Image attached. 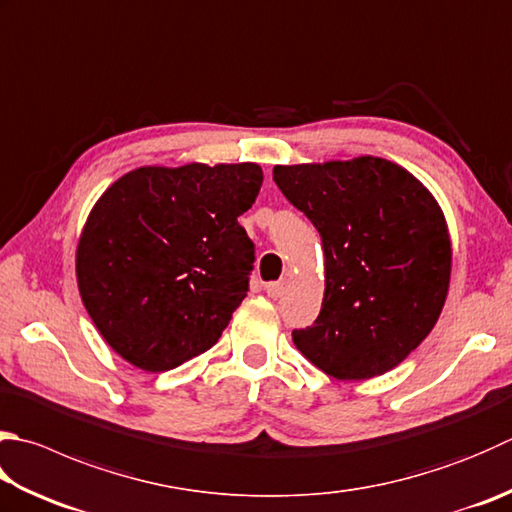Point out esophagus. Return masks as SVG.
Instances as JSON below:
<instances>
[{"label":"esophagus","mask_w":512,"mask_h":512,"mask_svg":"<svg viewBox=\"0 0 512 512\" xmlns=\"http://www.w3.org/2000/svg\"><path fill=\"white\" fill-rule=\"evenodd\" d=\"M287 287H289L287 278H281V281H274V283H267L265 285L269 298H281L287 292Z\"/></svg>","instance_id":"1"}]
</instances>
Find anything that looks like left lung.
Returning a JSON list of instances; mask_svg holds the SVG:
<instances>
[{"mask_svg": "<svg viewBox=\"0 0 512 512\" xmlns=\"http://www.w3.org/2000/svg\"><path fill=\"white\" fill-rule=\"evenodd\" d=\"M274 182L318 229L321 314L294 343L341 381L372 379L426 339L450 283V238L437 200L383 158L274 167Z\"/></svg>", "mask_w": 512, "mask_h": 512, "instance_id": "8db88e82", "label": "left lung"}]
</instances>
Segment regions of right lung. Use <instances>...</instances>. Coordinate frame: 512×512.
<instances>
[{"label": "right lung", "instance_id": "add662e5", "mask_svg": "<svg viewBox=\"0 0 512 512\" xmlns=\"http://www.w3.org/2000/svg\"><path fill=\"white\" fill-rule=\"evenodd\" d=\"M263 171L140 167L95 202L77 245V287L104 341L147 372L207 352L249 292L254 243L238 216Z\"/></svg>", "mask_w": 512, "mask_h": 512}]
</instances>
